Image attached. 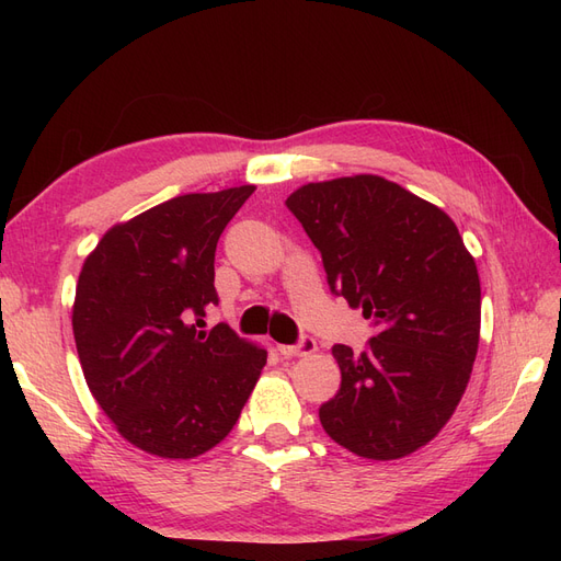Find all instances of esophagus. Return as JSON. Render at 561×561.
<instances>
[{"mask_svg": "<svg viewBox=\"0 0 561 561\" xmlns=\"http://www.w3.org/2000/svg\"><path fill=\"white\" fill-rule=\"evenodd\" d=\"M316 348H318V344H316V339H311V336H301L295 346H278L280 355H285V358H299V355H311V353H316Z\"/></svg>", "mask_w": 561, "mask_h": 561, "instance_id": "obj_1", "label": "esophagus"}]
</instances>
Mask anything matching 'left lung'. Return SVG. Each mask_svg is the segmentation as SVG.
I'll list each match as a JSON object with an SVG mask.
<instances>
[{
    "mask_svg": "<svg viewBox=\"0 0 561 561\" xmlns=\"http://www.w3.org/2000/svg\"><path fill=\"white\" fill-rule=\"evenodd\" d=\"M285 206L320 250L330 290L379 332L342 369L320 423L336 445L393 461L445 428L480 344V276L451 217L379 175L309 182Z\"/></svg>",
    "mask_w": 561,
    "mask_h": 561,
    "instance_id": "obj_1",
    "label": "left lung"
}]
</instances>
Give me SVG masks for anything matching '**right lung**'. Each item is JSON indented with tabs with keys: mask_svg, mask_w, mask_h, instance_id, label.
I'll use <instances>...</instances> for the list:
<instances>
[{
	"mask_svg": "<svg viewBox=\"0 0 561 561\" xmlns=\"http://www.w3.org/2000/svg\"><path fill=\"white\" fill-rule=\"evenodd\" d=\"M252 192L175 196L114 225L81 266L72 330L83 377L147 454L194 458L222 443L266 365L225 322L196 330L219 301V236Z\"/></svg>",
	"mask_w": 561,
	"mask_h": 561,
	"instance_id": "obj_1",
	"label": "right lung"
}]
</instances>
